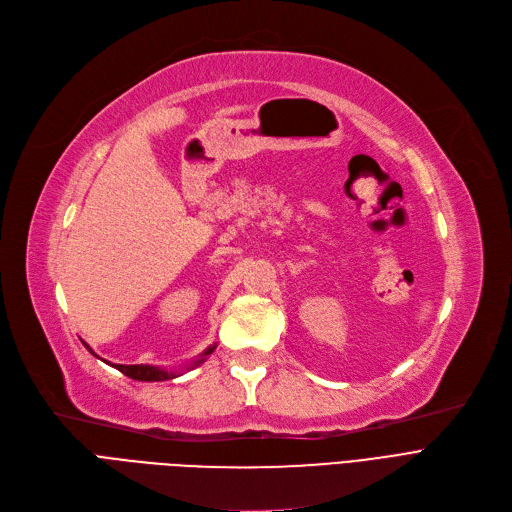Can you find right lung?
<instances>
[{"instance_id":"obj_1","label":"right lung","mask_w":512,"mask_h":512,"mask_svg":"<svg viewBox=\"0 0 512 512\" xmlns=\"http://www.w3.org/2000/svg\"><path fill=\"white\" fill-rule=\"evenodd\" d=\"M87 348H89V344H85ZM213 348H215V344L213 346H209L207 351L201 355V359L199 361H195L193 365H201L205 359H207V355H211L213 353ZM91 351V348H89ZM93 353V351H91ZM95 355V353H93ZM118 371H122L124 375H128V378H132V380H139V382H164V380H172V378H176V371H166V369H159V367H153V365H114Z\"/></svg>"}]
</instances>
